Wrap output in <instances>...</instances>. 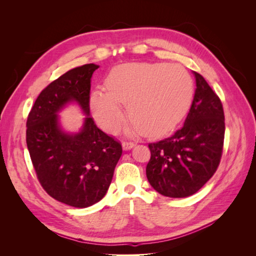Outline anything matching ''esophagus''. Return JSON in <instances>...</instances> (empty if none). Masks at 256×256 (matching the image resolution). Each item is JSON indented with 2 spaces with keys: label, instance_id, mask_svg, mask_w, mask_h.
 <instances>
[{
  "label": "esophagus",
  "instance_id": "obj_1",
  "mask_svg": "<svg viewBox=\"0 0 256 256\" xmlns=\"http://www.w3.org/2000/svg\"><path fill=\"white\" fill-rule=\"evenodd\" d=\"M136 145V143L134 142H131V141H129V142H124L122 143V147H124V150H130V148H132V147Z\"/></svg>",
  "mask_w": 256,
  "mask_h": 256
}]
</instances>
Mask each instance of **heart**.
Here are the masks:
<instances>
[{"label":"heart","mask_w":256,"mask_h":256,"mask_svg":"<svg viewBox=\"0 0 256 256\" xmlns=\"http://www.w3.org/2000/svg\"><path fill=\"white\" fill-rule=\"evenodd\" d=\"M106 90L92 94L90 106L104 129L116 132L125 120L120 104L134 124L129 131L147 134L166 132L176 126L192 99V81L175 64L127 63L114 67L106 79Z\"/></svg>","instance_id":"obj_1"}]
</instances>
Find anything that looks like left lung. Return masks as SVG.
I'll return each mask as SVG.
<instances>
[{"instance_id":"8db88e82","label":"left lung","mask_w":256,"mask_h":256,"mask_svg":"<svg viewBox=\"0 0 256 256\" xmlns=\"http://www.w3.org/2000/svg\"><path fill=\"white\" fill-rule=\"evenodd\" d=\"M184 126L170 138L150 143L146 176L152 187L168 198H187L210 180L223 152L224 112L220 98L202 76Z\"/></svg>"}]
</instances>
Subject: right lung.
Returning <instances> with one entry per match:
<instances>
[{
  "label": "right lung",
  "instance_id": "obj_1",
  "mask_svg": "<svg viewBox=\"0 0 256 256\" xmlns=\"http://www.w3.org/2000/svg\"><path fill=\"white\" fill-rule=\"evenodd\" d=\"M98 67H76L51 82L26 120V145L38 182L51 198L76 208L94 205L106 196L122 152L120 142L90 116L79 134H65L58 125L56 113L69 102L90 114V78Z\"/></svg>",
  "mask_w": 256,
  "mask_h": 256
}]
</instances>
